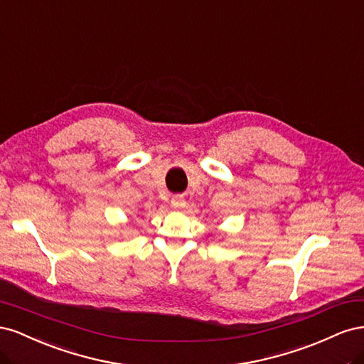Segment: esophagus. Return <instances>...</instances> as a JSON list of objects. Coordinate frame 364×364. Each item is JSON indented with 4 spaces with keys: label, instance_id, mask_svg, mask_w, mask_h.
<instances>
[{
    "label": "esophagus",
    "instance_id": "1",
    "mask_svg": "<svg viewBox=\"0 0 364 364\" xmlns=\"http://www.w3.org/2000/svg\"><path fill=\"white\" fill-rule=\"evenodd\" d=\"M183 205H185V200H183L182 196H173V199H171V206L173 208H182Z\"/></svg>",
    "mask_w": 364,
    "mask_h": 364
}]
</instances>
